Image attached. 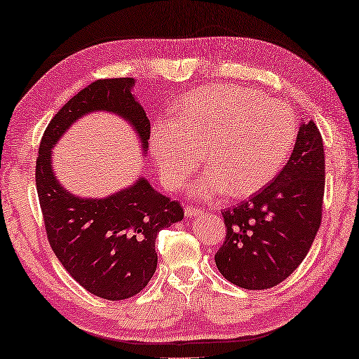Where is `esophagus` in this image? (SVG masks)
<instances>
[{
	"label": "esophagus",
	"instance_id": "esophagus-1",
	"mask_svg": "<svg viewBox=\"0 0 359 359\" xmlns=\"http://www.w3.org/2000/svg\"><path fill=\"white\" fill-rule=\"evenodd\" d=\"M185 214L189 215V217H195V215H200L203 214V209L198 208V206H191V204H185Z\"/></svg>",
	"mask_w": 359,
	"mask_h": 359
}]
</instances>
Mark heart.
<instances>
[{"label": "heart", "mask_w": 359, "mask_h": 359, "mask_svg": "<svg viewBox=\"0 0 359 359\" xmlns=\"http://www.w3.org/2000/svg\"><path fill=\"white\" fill-rule=\"evenodd\" d=\"M297 118L286 104L254 89L217 84L180 99L174 119H158L150 149L164 185L177 190L200 166L209 172L193 185L200 198H241L269 184L291 153Z\"/></svg>", "instance_id": "1"}]
</instances>
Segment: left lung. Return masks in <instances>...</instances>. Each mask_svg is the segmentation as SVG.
<instances>
[{"mask_svg":"<svg viewBox=\"0 0 359 359\" xmlns=\"http://www.w3.org/2000/svg\"><path fill=\"white\" fill-rule=\"evenodd\" d=\"M324 147L313 121L300 124L289 161L269 185L222 210L226 235L215 254L225 280L270 289L302 264L323 220Z\"/></svg>","mask_w":359,"mask_h":359,"instance_id":"1","label":"left lung"}]
</instances>
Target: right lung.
I'll list each match as a JSON object with an SVG mask.
<instances>
[{"instance_id": "1", "label": "right lung", "mask_w": 359, "mask_h": 359, "mask_svg": "<svg viewBox=\"0 0 359 359\" xmlns=\"http://www.w3.org/2000/svg\"><path fill=\"white\" fill-rule=\"evenodd\" d=\"M133 78L95 79L55 113L39 144L35 180L44 230L57 259L76 283L107 300L139 294L156 270L158 233L184 219V208L145 179L104 200H81L62 189L50 169V149L84 113L113 111L126 118L144 149L150 121L130 94Z\"/></svg>"}]
</instances>
